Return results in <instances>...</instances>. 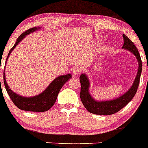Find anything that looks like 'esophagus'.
<instances>
[{
	"instance_id": "34e87169",
	"label": "esophagus",
	"mask_w": 148,
	"mask_h": 148,
	"mask_svg": "<svg viewBox=\"0 0 148 148\" xmlns=\"http://www.w3.org/2000/svg\"><path fill=\"white\" fill-rule=\"evenodd\" d=\"M80 73H81V69L79 67H75V68L73 69V74H74V76L79 75Z\"/></svg>"
}]
</instances>
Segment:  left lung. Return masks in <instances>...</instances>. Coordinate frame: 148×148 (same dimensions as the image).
I'll use <instances>...</instances> for the list:
<instances>
[{
  "instance_id": "1",
  "label": "left lung",
  "mask_w": 148,
  "mask_h": 148,
  "mask_svg": "<svg viewBox=\"0 0 148 148\" xmlns=\"http://www.w3.org/2000/svg\"><path fill=\"white\" fill-rule=\"evenodd\" d=\"M123 37L124 39L123 49L132 53L134 56H135L137 61H138V67L135 79L130 89L122 95L119 96L118 97L115 98L114 99L98 101L95 99L90 92V82L88 79V76L85 73L81 74L79 78L81 86L80 97H81V100L85 108L90 113L102 115L114 114L126 106L127 103L133 99L134 95L136 93L142 72L141 58H140L138 49L135 47L133 42L124 34Z\"/></svg>"
}]
</instances>
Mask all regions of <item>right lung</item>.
Wrapping results in <instances>:
<instances>
[{
	"mask_svg": "<svg viewBox=\"0 0 148 148\" xmlns=\"http://www.w3.org/2000/svg\"><path fill=\"white\" fill-rule=\"evenodd\" d=\"M42 28V27H35V28H30V29L22 33L18 37L14 47L10 49L8 57H7L6 62L11 53L13 51L15 47L23 40L24 37L30 33L41 29ZM71 77H72V75L70 74L57 76L56 78L53 80L51 84L47 86V88L41 93L33 97H24L14 92V91L12 90L11 88H10L6 81L5 70L3 72V81H4L5 87L6 90L13 103L19 109L23 110V111L34 112H45L50 109L56 101L57 97L58 95L60 89Z\"/></svg>",
	"mask_w": 148,
	"mask_h": 148,
	"instance_id": "add662e5",
	"label": "right lung"
}]
</instances>
